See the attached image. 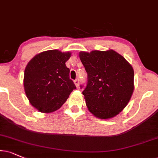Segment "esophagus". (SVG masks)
Instances as JSON below:
<instances>
[{
	"label": "esophagus",
	"mask_w": 158,
	"mask_h": 158,
	"mask_svg": "<svg viewBox=\"0 0 158 158\" xmlns=\"http://www.w3.org/2000/svg\"><path fill=\"white\" fill-rule=\"evenodd\" d=\"M74 83H75L76 87H77V88H78V86H79V79L75 80V81H74Z\"/></svg>",
	"instance_id": "esophagus-1"
}]
</instances>
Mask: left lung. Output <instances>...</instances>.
Returning <instances> with one entry per match:
<instances>
[{
    "instance_id": "8db88e82",
    "label": "left lung",
    "mask_w": 158,
    "mask_h": 158,
    "mask_svg": "<svg viewBox=\"0 0 158 158\" xmlns=\"http://www.w3.org/2000/svg\"><path fill=\"white\" fill-rule=\"evenodd\" d=\"M79 57L88 74L83 94L89 110L101 119L116 116L127 106L133 93L132 66L113 50L81 51Z\"/></svg>"
}]
</instances>
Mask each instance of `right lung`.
<instances>
[{"mask_svg":"<svg viewBox=\"0 0 158 158\" xmlns=\"http://www.w3.org/2000/svg\"><path fill=\"white\" fill-rule=\"evenodd\" d=\"M71 52L50 50L40 52L28 62L23 85L29 102L42 113L57 110L76 89L65 63Z\"/></svg>","mask_w":158,"mask_h":158,"instance_id":"obj_1","label":"right lung"}]
</instances>
